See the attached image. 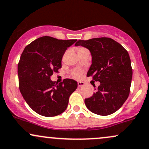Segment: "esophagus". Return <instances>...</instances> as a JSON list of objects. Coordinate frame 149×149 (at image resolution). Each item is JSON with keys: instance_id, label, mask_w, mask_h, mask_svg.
I'll return each instance as SVG.
<instances>
[{"instance_id": "1", "label": "esophagus", "mask_w": 149, "mask_h": 149, "mask_svg": "<svg viewBox=\"0 0 149 149\" xmlns=\"http://www.w3.org/2000/svg\"><path fill=\"white\" fill-rule=\"evenodd\" d=\"M85 85V83L84 82H78V88H81V87H83Z\"/></svg>"}]
</instances>
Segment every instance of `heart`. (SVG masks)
I'll return each instance as SVG.
<instances>
[{
	"instance_id": "obj_1",
	"label": "heart",
	"mask_w": 149,
	"mask_h": 149,
	"mask_svg": "<svg viewBox=\"0 0 149 149\" xmlns=\"http://www.w3.org/2000/svg\"><path fill=\"white\" fill-rule=\"evenodd\" d=\"M85 48L84 47H78V52L80 50H82V49H84ZM82 74V71H80V70H75L74 71H73L72 73V75L74 77H76V78H80V76H81Z\"/></svg>"
}]
</instances>
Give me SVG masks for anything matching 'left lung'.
Returning <instances> with one entry per match:
<instances>
[{
	"mask_svg": "<svg viewBox=\"0 0 149 149\" xmlns=\"http://www.w3.org/2000/svg\"><path fill=\"white\" fill-rule=\"evenodd\" d=\"M75 45L90 50L92 64L87 76L100 83L93 95L85 100L87 108L97 115L113 113L127 100L130 91L132 69L127 51L118 42L105 37L80 40Z\"/></svg>",
	"mask_w": 149,
	"mask_h": 149,
	"instance_id": "left-lung-1",
	"label": "left lung"
}]
</instances>
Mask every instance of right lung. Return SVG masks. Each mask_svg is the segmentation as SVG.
<instances>
[{
	"label": "right lung",
	"mask_w": 149,
	"mask_h": 149,
	"mask_svg": "<svg viewBox=\"0 0 149 149\" xmlns=\"http://www.w3.org/2000/svg\"><path fill=\"white\" fill-rule=\"evenodd\" d=\"M76 40L42 36L24 49L17 68L19 86L26 102L37 113L52 117L67 108L70 95L78 83L66 78L58 84L50 76L61 68L65 51Z\"/></svg>",
	"instance_id": "right-lung-1"
}]
</instances>
